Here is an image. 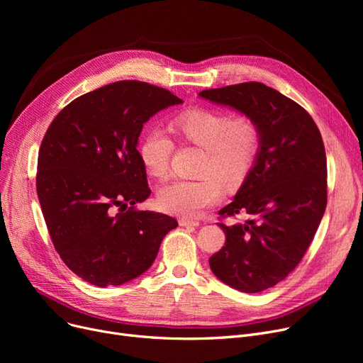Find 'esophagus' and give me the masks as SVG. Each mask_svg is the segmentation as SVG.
I'll use <instances>...</instances> for the list:
<instances>
[{"instance_id":"esophagus-1","label":"esophagus","mask_w":363,"mask_h":363,"mask_svg":"<svg viewBox=\"0 0 363 363\" xmlns=\"http://www.w3.org/2000/svg\"><path fill=\"white\" fill-rule=\"evenodd\" d=\"M179 225L181 226H199L200 222L196 219H189V218H181L179 219Z\"/></svg>"}]
</instances>
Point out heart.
Returning <instances> with one entry per match:
<instances>
[{"label": "heart", "instance_id": "obj_1", "mask_svg": "<svg viewBox=\"0 0 363 363\" xmlns=\"http://www.w3.org/2000/svg\"><path fill=\"white\" fill-rule=\"evenodd\" d=\"M170 130L185 143L204 150L197 179H174L160 188L159 206L167 213L197 216L223 194L226 184L244 179L259 150V130L249 118L208 108H189L170 121ZM174 143L162 129H150L138 145L143 166L151 177L164 178Z\"/></svg>", "mask_w": 363, "mask_h": 363}]
</instances>
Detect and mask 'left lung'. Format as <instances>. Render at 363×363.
I'll use <instances>...</instances> for the list:
<instances>
[{"instance_id":"obj_1","label":"left lung","mask_w":363,"mask_h":363,"mask_svg":"<svg viewBox=\"0 0 363 363\" xmlns=\"http://www.w3.org/2000/svg\"><path fill=\"white\" fill-rule=\"evenodd\" d=\"M199 97L252 119L259 150L234 200L219 215L245 222L218 223L225 245L208 259L212 272L242 293L274 287L294 271L327 207V156L311 114L260 82L206 89Z\"/></svg>"}]
</instances>
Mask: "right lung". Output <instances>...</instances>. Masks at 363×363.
I'll return each instance as SVG.
<instances>
[{"instance_id": "add662e5", "label": "right lung", "mask_w": 363, "mask_h": 363, "mask_svg": "<svg viewBox=\"0 0 363 363\" xmlns=\"http://www.w3.org/2000/svg\"><path fill=\"white\" fill-rule=\"evenodd\" d=\"M184 101L167 89L121 81L81 95L51 122L38 155L36 193L67 268L107 287L144 274L178 226L137 211L151 194L138 138L150 118Z\"/></svg>"}]
</instances>
